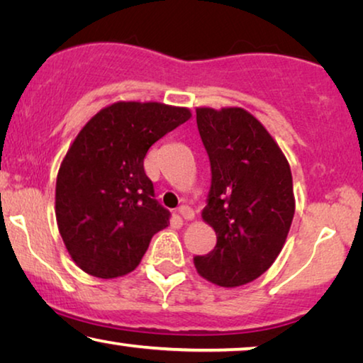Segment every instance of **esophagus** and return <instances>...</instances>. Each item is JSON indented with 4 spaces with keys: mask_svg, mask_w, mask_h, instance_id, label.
Segmentation results:
<instances>
[{
    "mask_svg": "<svg viewBox=\"0 0 363 363\" xmlns=\"http://www.w3.org/2000/svg\"><path fill=\"white\" fill-rule=\"evenodd\" d=\"M177 213H179L181 218H184V220H192L194 218V210L191 207H187V205H181V207L177 208Z\"/></svg>",
    "mask_w": 363,
    "mask_h": 363,
    "instance_id": "esophagus-1",
    "label": "esophagus"
}]
</instances>
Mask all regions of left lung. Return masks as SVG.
<instances>
[{
	"instance_id": "8db88e82",
	"label": "left lung",
	"mask_w": 363,
	"mask_h": 363,
	"mask_svg": "<svg viewBox=\"0 0 363 363\" xmlns=\"http://www.w3.org/2000/svg\"><path fill=\"white\" fill-rule=\"evenodd\" d=\"M197 127L212 171L202 218L215 230L216 246L194 257V266L220 286L250 284L277 259L294 220L289 161L241 107H199Z\"/></svg>"
}]
</instances>
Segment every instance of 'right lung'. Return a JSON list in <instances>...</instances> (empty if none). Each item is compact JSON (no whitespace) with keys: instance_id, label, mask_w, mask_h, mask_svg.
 <instances>
[{"instance_id":"1","label":"right lung","mask_w":363,"mask_h":363,"mask_svg":"<svg viewBox=\"0 0 363 363\" xmlns=\"http://www.w3.org/2000/svg\"><path fill=\"white\" fill-rule=\"evenodd\" d=\"M186 107L116 102L86 123L57 176L55 213L69 256L99 279L138 266L151 238L169 225L145 174L150 147L191 118Z\"/></svg>"}]
</instances>
